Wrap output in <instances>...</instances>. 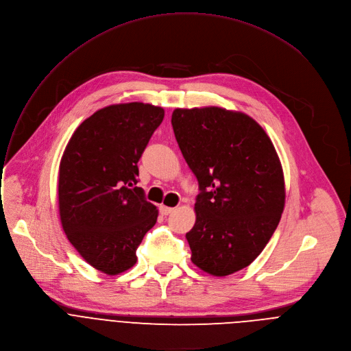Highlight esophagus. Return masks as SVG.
Masks as SVG:
<instances>
[{"mask_svg": "<svg viewBox=\"0 0 351 351\" xmlns=\"http://www.w3.org/2000/svg\"><path fill=\"white\" fill-rule=\"evenodd\" d=\"M159 210H160V213H162L163 216H167V215H170V213H173V212H174V208H169V206L162 205V206L159 208Z\"/></svg>", "mask_w": 351, "mask_h": 351, "instance_id": "1", "label": "esophagus"}]
</instances>
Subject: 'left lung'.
Here are the masks:
<instances>
[{"instance_id": "left-lung-1", "label": "left lung", "mask_w": 351, "mask_h": 351, "mask_svg": "<svg viewBox=\"0 0 351 351\" xmlns=\"http://www.w3.org/2000/svg\"><path fill=\"white\" fill-rule=\"evenodd\" d=\"M171 125L199 193L197 221L186 232L191 261L227 276L266 247L285 208L279 156L251 117L220 107L176 108Z\"/></svg>"}]
</instances>
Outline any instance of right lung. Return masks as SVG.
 <instances>
[{"mask_svg": "<svg viewBox=\"0 0 351 351\" xmlns=\"http://www.w3.org/2000/svg\"><path fill=\"white\" fill-rule=\"evenodd\" d=\"M165 110L112 104L76 128L60 163L58 208L69 243L93 267L119 275L136 263V248L158 220L138 184V162Z\"/></svg>", "mask_w": 351, "mask_h": 351, "instance_id": "obj_1", "label": "right lung"}]
</instances>
